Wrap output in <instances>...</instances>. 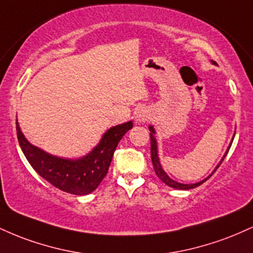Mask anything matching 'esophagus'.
<instances>
[{"mask_svg":"<svg viewBox=\"0 0 253 253\" xmlns=\"http://www.w3.org/2000/svg\"><path fill=\"white\" fill-rule=\"evenodd\" d=\"M138 120H139V121H144V120H145V117H144V115H139Z\"/></svg>","mask_w":253,"mask_h":253,"instance_id":"obj_1","label":"esophagus"}]
</instances>
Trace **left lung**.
<instances>
[{"instance_id": "1", "label": "left lung", "mask_w": 253, "mask_h": 253, "mask_svg": "<svg viewBox=\"0 0 253 253\" xmlns=\"http://www.w3.org/2000/svg\"><path fill=\"white\" fill-rule=\"evenodd\" d=\"M213 63L215 64V62H213ZM149 128H150V130H151V133H150V138H151V159H152L153 169H155L156 173H157V176H158L159 178H161L162 181H163V182L165 183V184L169 185V187H171V188H175V189L188 190V189H193V188H196V187H199V185H201L203 182L207 181V179L210 178V177H211V175H213L214 172H215L216 169H217V168L220 167V165H221V163L223 162V159H225L226 155H227L228 151H229V150H227V152L225 153V156H223V158L221 159V162H220L219 165H217V167L215 168V170H214L213 172H211V175L207 177V178H205V179H203V181H201V182L194 183V184H183V183H178V182L173 181V179H171L170 177L168 176L167 173L164 172V170L162 169L161 162H159V158H158V151H157V143H156L155 135H153V134H155V129H153V127H152V126H150ZM231 145H232V144H231ZM231 145H229V147H231ZM229 147H228V149H229Z\"/></svg>"}]
</instances>
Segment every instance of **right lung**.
<instances>
[{"label":"right lung","instance_id":"right-lung-1","mask_svg":"<svg viewBox=\"0 0 253 253\" xmlns=\"http://www.w3.org/2000/svg\"><path fill=\"white\" fill-rule=\"evenodd\" d=\"M132 127V121H128L108 129L100 144L88 156L76 161L58 158L31 145L22 134L17 121L16 134L28 163L43 179L65 193L86 195L96 189L102 182L108 172L119 141Z\"/></svg>","mask_w":253,"mask_h":253}]
</instances>
